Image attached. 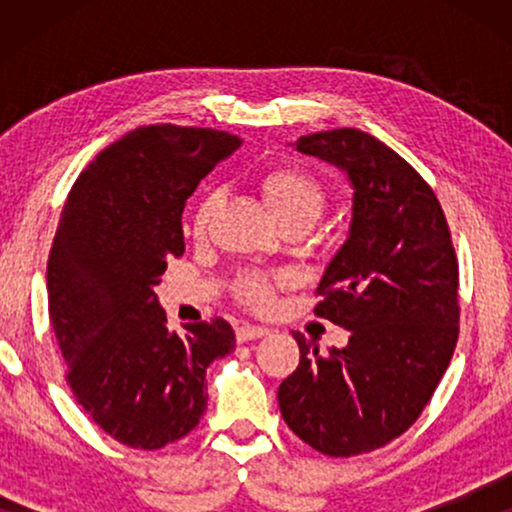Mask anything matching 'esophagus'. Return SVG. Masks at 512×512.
<instances>
[{
	"label": "esophagus",
	"mask_w": 512,
	"mask_h": 512,
	"mask_svg": "<svg viewBox=\"0 0 512 512\" xmlns=\"http://www.w3.org/2000/svg\"><path fill=\"white\" fill-rule=\"evenodd\" d=\"M268 331H265L263 326H254V324H242L235 328V338L237 342H247V340H256L261 338V335H265Z\"/></svg>",
	"instance_id": "obj_1"
}]
</instances>
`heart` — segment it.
<instances>
[{"instance_id": "obj_1", "label": "heart", "mask_w": 512, "mask_h": 512, "mask_svg": "<svg viewBox=\"0 0 512 512\" xmlns=\"http://www.w3.org/2000/svg\"><path fill=\"white\" fill-rule=\"evenodd\" d=\"M258 186H261V193L270 202V207L275 209L282 226H286V223H307V226H312L321 216V212H324V186H321V181L312 172H307L305 167L296 163H279L268 167L261 174V179H258ZM214 207L216 193H209L202 198L198 209H195L193 233L198 237L207 233ZM272 289H275V282L263 275H244L237 282V296L254 307L268 305L272 298Z\"/></svg>"}]
</instances>
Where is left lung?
<instances>
[{
  "label": "left lung",
  "mask_w": 512,
  "mask_h": 512,
  "mask_svg": "<svg viewBox=\"0 0 512 512\" xmlns=\"http://www.w3.org/2000/svg\"><path fill=\"white\" fill-rule=\"evenodd\" d=\"M298 151L354 186L349 237L317 286L314 314L349 331L342 349L293 333L298 368L277 401L296 436L328 457L380 450L431 401L459 338V263L443 207L422 174L356 128L303 135Z\"/></svg>",
  "instance_id": "8db88e82"
}]
</instances>
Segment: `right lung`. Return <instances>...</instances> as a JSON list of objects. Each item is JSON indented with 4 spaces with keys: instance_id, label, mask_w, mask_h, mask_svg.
<instances>
[{
    "instance_id": "right-lung-1",
    "label": "right lung",
    "mask_w": 512,
    "mask_h": 512,
    "mask_svg": "<svg viewBox=\"0 0 512 512\" xmlns=\"http://www.w3.org/2000/svg\"><path fill=\"white\" fill-rule=\"evenodd\" d=\"M240 139L191 125H144L76 177L48 254V319L76 403L104 433L160 450L198 426L207 366L235 349L226 319L167 331L156 284L184 254L181 212Z\"/></svg>"
}]
</instances>
